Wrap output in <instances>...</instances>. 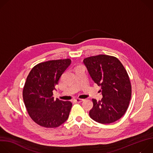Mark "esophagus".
Wrapping results in <instances>:
<instances>
[{
	"instance_id": "esophagus-1",
	"label": "esophagus",
	"mask_w": 153,
	"mask_h": 153,
	"mask_svg": "<svg viewBox=\"0 0 153 153\" xmlns=\"http://www.w3.org/2000/svg\"><path fill=\"white\" fill-rule=\"evenodd\" d=\"M83 100H84V99H76L74 100V101H75L76 102H77V103L82 102H83Z\"/></svg>"
}]
</instances>
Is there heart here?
Returning a JSON list of instances; mask_svg holds the SVG:
<instances>
[{
	"instance_id": "obj_1",
	"label": "heart",
	"mask_w": 153,
	"mask_h": 153,
	"mask_svg": "<svg viewBox=\"0 0 153 153\" xmlns=\"http://www.w3.org/2000/svg\"><path fill=\"white\" fill-rule=\"evenodd\" d=\"M81 67V66H78L77 68H79V67Z\"/></svg>"
}]
</instances>
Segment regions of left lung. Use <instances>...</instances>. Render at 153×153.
Segmentation results:
<instances>
[{"instance_id":"8db88e82","label":"left lung","mask_w":153,"mask_h":153,"mask_svg":"<svg viewBox=\"0 0 153 153\" xmlns=\"http://www.w3.org/2000/svg\"><path fill=\"white\" fill-rule=\"evenodd\" d=\"M83 63L94 82L101 86V100L93 99L90 116L94 121L108 124L125 113L131 97V85L120 60L114 56L100 54L84 59Z\"/></svg>"}]
</instances>
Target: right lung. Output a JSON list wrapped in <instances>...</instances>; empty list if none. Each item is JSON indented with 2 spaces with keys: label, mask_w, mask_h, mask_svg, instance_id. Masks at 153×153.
Masks as SVG:
<instances>
[{
  "label": "right lung",
  "mask_w": 153,
  "mask_h": 153,
  "mask_svg": "<svg viewBox=\"0 0 153 153\" xmlns=\"http://www.w3.org/2000/svg\"><path fill=\"white\" fill-rule=\"evenodd\" d=\"M71 62L65 59L40 63L27 76L23 90L24 103L30 117L40 126L56 128L68 118L72 103L54 99L53 91Z\"/></svg>",
  "instance_id": "right-lung-1"
}]
</instances>
